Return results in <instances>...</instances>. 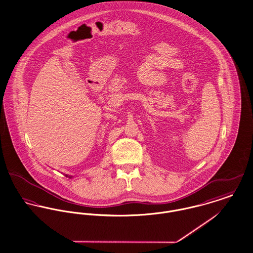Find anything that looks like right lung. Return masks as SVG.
Masks as SVG:
<instances>
[{
  "label": "right lung",
  "instance_id": "obj_1",
  "mask_svg": "<svg viewBox=\"0 0 253 253\" xmlns=\"http://www.w3.org/2000/svg\"><path fill=\"white\" fill-rule=\"evenodd\" d=\"M66 176H68V175H66ZM70 177H71V176H70Z\"/></svg>",
  "mask_w": 253,
  "mask_h": 253
}]
</instances>
